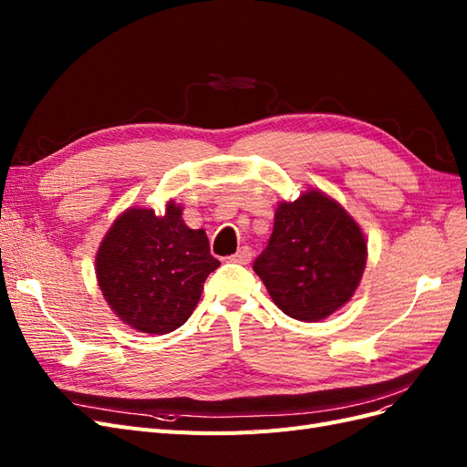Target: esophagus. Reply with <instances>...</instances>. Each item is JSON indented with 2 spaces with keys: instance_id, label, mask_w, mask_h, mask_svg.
Returning a JSON list of instances; mask_svg holds the SVG:
<instances>
[{
  "instance_id": "1",
  "label": "esophagus",
  "mask_w": 467,
  "mask_h": 467,
  "mask_svg": "<svg viewBox=\"0 0 467 467\" xmlns=\"http://www.w3.org/2000/svg\"><path fill=\"white\" fill-rule=\"evenodd\" d=\"M251 257H253V251H251V247L244 245V247H239V249H237L235 255H232V257H230V261H232V263H239V265H247V263L251 261Z\"/></svg>"
}]
</instances>
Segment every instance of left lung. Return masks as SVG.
Returning <instances> with one entry per match:
<instances>
[{"instance_id": "obj_1", "label": "left lung", "mask_w": 467, "mask_h": 467, "mask_svg": "<svg viewBox=\"0 0 467 467\" xmlns=\"http://www.w3.org/2000/svg\"><path fill=\"white\" fill-rule=\"evenodd\" d=\"M366 251L358 223L329 196L307 191L298 201L280 202L253 271L286 316L319 321L355 294Z\"/></svg>"}]
</instances>
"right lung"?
<instances>
[{
	"label": "right lung",
	"mask_w": 467,
	"mask_h": 467,
	"mask_svg": "<svg viewBox=\"0 0 467 467\" xmlns=\"http://www.w3.org/2000/svg\"><path fill=\"white\" fill-rule=\"evenodd\" d=\"M169 202L163 216L130 208L112 223L97 253V280L105 300L130 327L165 335L185 323L199 304L204 280L220 261L202 230L181 220Z\"/></svg>",
	"instance_id": "right-lung-1"
}]
</instances>
